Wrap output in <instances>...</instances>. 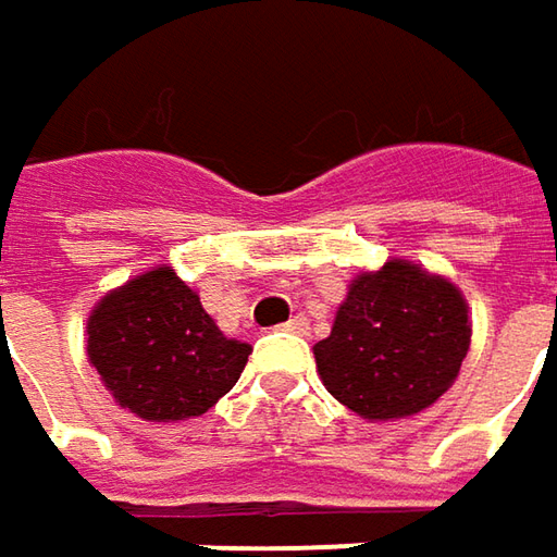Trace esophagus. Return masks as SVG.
Instances as JSON below:
<instances>
[{"mask_svg":"<svg viewBox=\"0 0 557 557\" xmlns=\"http://www.w3.org/2000/svg\"><path fill=\"white\" fill-rule=\"evenodd\" d=\"M282 329H285V332H290V334H307L310 322H307V315H294V319H288V322H285Z\"/></svg>","mask_w":557,"mask_h":557,"instance_id":"34e87169","label":"esophagus"}]
</instances>
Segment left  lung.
<instances>
[{"mask_svg":"<svg viewBox=\"0 0 557 557\" xmlns=\"http://www.w3.org/2000/svg\"><path fill=\"white\" fill-rule=\"evenodd\" d=\"M471 347L468 300L446 275L391 257L362 269L312 354L325 391L366 421L424 412Z\"/></svg>","mask_w":557,"mask_h":557,"instance_id":"left-lung-1","label":"left lung"}]
</instances>
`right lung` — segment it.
I'll list each match as a JSON object with an SVG mask.
<instances>
[{"label":"right lung","mask_w":557,"mask_h":557,"mask_svg":"<svg viewBox=\"0 0 557 557\" xmlns=\"http://www.w3.org/2000/svg\"><path fill=\"white\" fill-rule=\"evenodd\" d=\"M250 344L225 337L173 267L108 290L86 319V356L120 409L141 421H188L225 396Z\"/></svg>","instance_id":"right-lung-1"}]
</instances>
